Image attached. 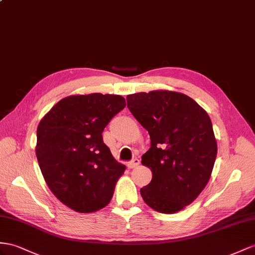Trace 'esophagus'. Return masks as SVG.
I'll return each mask as SVG.
<instances>
[{"instance_id":"esophagus-1","label":"esophagus","mask_w":255,"mask_h":255,"mask_svg":"<svg viewBox=\"0 0 255 255\" xmlns=\"http://www.w3.org/2000/svg\"><path fill=\"white\" fill-rule=\"evenodd\" d=\"M139 164H140V159L135 157V158H133L132 160H130V161L127 162V167H128L129 169H131V168L136 167Z\"/></svg>"}]
</instances>
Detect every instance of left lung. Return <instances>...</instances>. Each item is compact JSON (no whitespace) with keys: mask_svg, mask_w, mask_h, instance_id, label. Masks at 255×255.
Instances as JSON below:
<instances>
[{"mask_svg":"<svg viewBox=\"0 0 255 255\" xmlns=\"http://www.w3.org/2000/svg\"><path fill=\"white\" fill-rule=\"evenodd\" d=\"M127 107L151 139L141 161L153 173L143 200L161 213L182 210L204 190L217 158L210 117L192 98L168 90L129 95Z\"/></svg>","mask_w":255,"mask_h":255,"instance_id":"1","label":"left lung"}]
</instances>
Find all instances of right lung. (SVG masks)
<instances>
[{"label": "right lung", "mask_w": 255, "mask_h": 255, "mask_svg": "<svg viewBox=\"0 0 255 255\" xmlns=\"http://www.w3.org/2000/svg\"><path fill=\"white\" fill-rule=\"evenodd\" d=\"M126 107L122 96L90 94L60 100L38 124L36 157L49 190L81 213L106 207L126 167L104 144L102 132Z\"/></svg>", "instance_id": "1"}]
</instances>
